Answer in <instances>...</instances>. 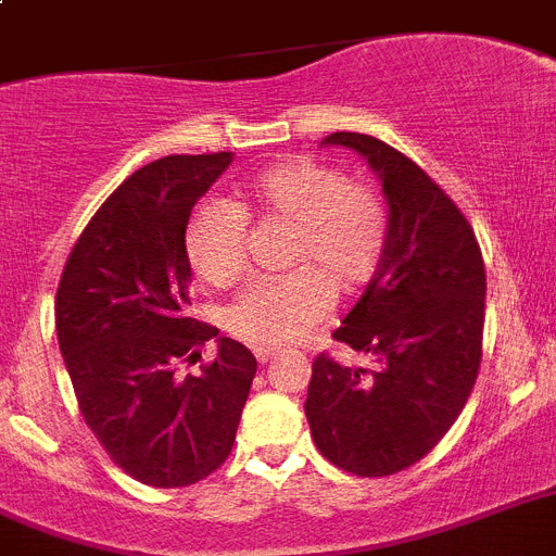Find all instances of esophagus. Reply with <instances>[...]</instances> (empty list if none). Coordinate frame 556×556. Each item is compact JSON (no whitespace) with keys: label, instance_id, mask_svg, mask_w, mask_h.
<instances>
[{"label":"esophagus","instance_id":"obj_1","mask_svg":"<svg viewBox=\"0 0 556 556\" xmlns=\"http://www.w3.org/2000/svg\"><path fill=\"white\" fill-rule=\"evenodd\" d=\"M273 357H275V349H255V359H258L261 365H267Z\"/></svg>","mask_w":556,"mask_h":556}]
</instances>
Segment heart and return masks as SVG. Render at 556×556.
Wrapping results in <instances>:
<instances>
[{
	"instance_id": "b5f03b06",
	"label": "heart",
	"mask_w": 556,
	"mask_h": 556,
	"mask_svg": "<svg viewBox=\"0 0 556 556\" xmlns=\"http://www.w3.org/2000/svg\"><path fill=\"white\" fill-rule=\"evenodd\" d=\"M247 222L292 230L287 275L258 278L230 303L232 334L255 349L301 340L326 315L334 295L371 281L388 250V211L377 188L345 179L334 165L289 160L255 174L236 202H202L188 213L182 250L193 273L227 289L247 269Z\"/></svg>"
}]
</instances>
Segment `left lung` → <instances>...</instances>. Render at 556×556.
Segmentation results:
<instances>
[{
  "instance_id": "1",
  "label": "left lung",
  "mask_w": 556,
  "mask_h": 556,
  "mask_svg": "<svg viewBox=\"0 0 556 556\" xmlns=\"http://www.w3.org/2000/svg\"><path fill=\"white\" fill-rule=\"evenodd\" d=\"M324 142L357 151L382 182L388 250L334 331L371 368L320 354L303 407L334 467L382 478L421 462L467 405L481 368L486 273L464 213L410 156L357 131Z\"/></svg>"
}]
</instances>
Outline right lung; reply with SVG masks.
<instances>
[{"label":"right lung","instance_id":"1","mask_svg":"<svg viewBox=\"0 0 556 556\" xmlns=\"http://www.w3.org/2000/svg\"><path fill=\"white\" fill-rule=\"evenodd\" d=\"M230 160L174 154L135 170L84 227L55 292L80 416L126 476L160 490L191 486L227 462L258 368L230 337L199 374L177 368L219 334L188 312L182 227Z\"/></svg>","mask_w":556,"mask_h":556}]
</instances>
